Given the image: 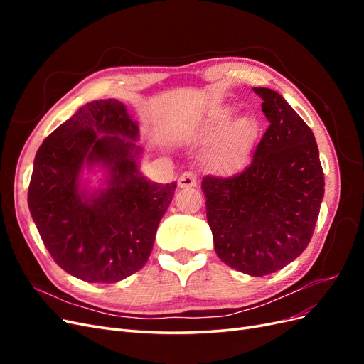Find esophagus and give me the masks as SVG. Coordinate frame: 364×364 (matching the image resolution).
I'll return each mask as SVG.
<instances>
[{
    "label": "esophagus",
    "mask_w": 364,
    "mask_h": 364,
    "mask_svg": "<svg viewBox=\"0 0 364 364\" xmlns=\"http://www.w3.org/2000/svg\"><path fill=\"white\" fill-rule=\"evenodd\" d=\"M179 186L183 190H188V188H194V186H197V178L193 174V173H183L179 181H178Z\"/></svg>",
    "instance_id": "esophagus-1"
}]
</instances>
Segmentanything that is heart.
<instances>
[{
	"label": "heart",
	"mask_w": 364,
	"mask_h": 364,
	"mask_svg": "<svg viewBox=\"0 0 364 364\" xmlns=\"http://www.w3.org/2000/svg\"><path fill=\"white\" fill-rule=\"evenodd\" d=\"M234 115V106H215L186 132V138L194 144H208L205 167L222 178H232L247 167L259 138L261 127L255 117Z\"/></svg>",
	"instance_id": "b5f03b06"
}]
</instances>
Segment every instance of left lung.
<instances>
[{
  "label": "left lung",
  "mask_w": 364,
  "mask_h": 364,
  "mask_svg": "<svg viewBox=\"0 0 364 364\" xmlns=\"http://www.w3.org/2000/svg\"><path fill=\"white\" fill-rule=\"evenodd\" d=\"M269 129L249 167L229 179L206 176V218L218 258L250 277L281 270L311 241L325 194L311 129L277 91L253 87Z\"/></svg>",
  "instance_id": "obj_1"
}]
</instances>
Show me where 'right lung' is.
Wrapping results in <instances>:
<instances>
[{
  "mask_svg": "<svg viewBox=\"0 0 364 364\" xmlns=\"http://www.w3.org/2000/svg\"><path fill=\"white\" fill-rule=\"evenodd\" d=\"M138 121L118 100L86 103L39 147L28 209L53 259L86 282H118L147 262L176 182L139 170Z\"/></svg>",
  "mask_w": 364,
  "mask_h": 364,
  "instance_id": "obj_1",
  "label": "right lung"
}]
</instances>
